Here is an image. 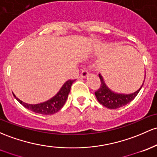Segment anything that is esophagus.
I'll list each match as a JSON object with an SVG mask.
<instances>
[{
  "instance_id": "obj_1",
  "label": "esophagus",
  "mask_w": 157,
  "mask_h": 157,
  "mask_svg": "<svg viewBox=\"0 0 157 157\" xmlns=\"http://www.w3.org/2000/svg\"><path fill=\"white\" fill-rule=\"evenodd\" d=\"M89 75V71H88V70L82 69L81 71V74H80V77H81V78H86V77Z\"/></svg>"
}]
</instances>
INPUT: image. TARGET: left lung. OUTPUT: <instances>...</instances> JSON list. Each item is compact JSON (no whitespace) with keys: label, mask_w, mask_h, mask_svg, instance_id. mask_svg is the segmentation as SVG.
<instances>
[{"label":"left lung","mask_w":157,"mask_h":157,"mask_svg":"<svg viewBox=\"0 0 157 157\" xmlns=\"http://www.w3.org/2000/svg\"><path fill=\"white\" fill-rule=\"evenodd\" d=\"M99 77L101 80V86L94 92V94L100 104L108 109H118L131 102L132 100L136 97L138 93L139 92L144 84L142 83L140 89L132 94H118V93L113 92L106 86L102 76L99 75Z\"/></svg>","instance_id":"8db88e82"}]
</instances>
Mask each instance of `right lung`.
<instances>
[{
  "instance_id": "obj_1",
  "label": "right lung",
  "mask_w": 157,
  "mask_h": 157,
  "mask_svg": "<svg viewBox=\"0 0 157 157\" xmlns=\"http://www.w3.org/2000/svg\"><path fill=\"white\" fill-rule=\"evenodd\" d=\"M74 81H75L74 80H68V81L65 82L64 85L62 86L60 90L59 91V92L56 95L53 96L52 98L45 101V102L41 103V104H26V103L23 102V101H21L18 98L15 97L14 94H13V95L15 96L17 101L21 104H22L25 108L34 112V113H39V114L42 115H52L57 113L64 106L65 101H66L67 98H68V94L70 92L71 87V85Z\"/></svg>"
}]
</instances>
